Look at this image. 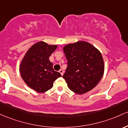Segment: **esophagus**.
<instances>
[{
  "instance_id": "obj_1",
  "label": "esophagus",
  "mask_w": 128,
  "mask_h": 128,
  "mask_svg": "<svg viewBox=\"0 0 128 128\" xmlns=\"http://www.w3.org/2000/svg\"><path fill=\"white\" fill-rule=\"evenodd\" d=\"M59 72L60 73V74H61L62 76H63V74H64V70H59Z\"/></svg>"
}]
</instances>
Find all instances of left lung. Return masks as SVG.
<instances>
[{
  "mask_svg": "<svg viewBox=\"0 0 128 128\" xmlns=\"http://www.w3.org/2000/svg\"><path fill=\"white\" fill-rule=\"evenodd\" d=\"M67 68L63 76L68 87L77 94L91 91L104 73V62L100 51L90 43L80 41L64 47Z\"/></svg>",
  "mask_w": 128,
  "mask_h": 128,
  "instance_id": "8db88e82",
  "label": "left lung"
}]
</instances>
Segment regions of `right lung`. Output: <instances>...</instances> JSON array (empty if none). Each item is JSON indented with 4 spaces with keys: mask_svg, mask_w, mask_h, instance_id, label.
Wrapping results in <instances>:
<instances>
[{
    "mask_svg": "<svg viewBox=\"0 0 128 128\" xmlns=\"http://www.w3.org/2000/svg\"><path fill=\"white\" fill-rule=\"evenodd\" d=\"M44 42H37L28 50L20 65V73L26 84L38 92L52 88L61 74L53 70L49 57L57 48Z\"/></svg>",
    "mask_w": 128,
    "mask_h": 128,
    "instance_id": "add662e5",
    "label": "right lung"
}]
</instances>
